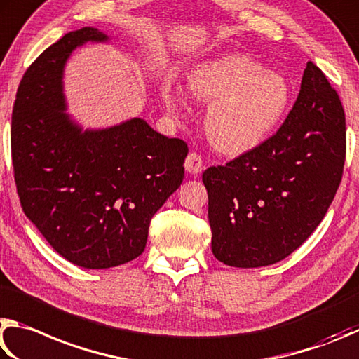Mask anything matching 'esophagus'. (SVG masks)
Wrapping results in <instances>:
<instances>
[{"label":"esophagus","mask_w":359,"mask_h":359,"mask_svg":"<svg viewBox=\"0 0 359 359\" xmlns=\"http://www.w3.org/2000/svg\"><path fill=\"white\" fill-rule=\"evenodd\" d=\"M184 168L189 175H198L203 170V161L197 153H189L184 161Z\"/></svg>","instance_id":"obj_1"}]
</instances>
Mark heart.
<instances>
[{
	"instance_id": "1",
	"label": "heart",
	"mask_w": 359,
	"mask_h": 359,
	"mask_svg": "<svg viewBox=\"0 0 359 359\" xmlns=\"http://www.w3.org/2000/svg\"><path fill=\"white\" fill-rule=\"evenodd\" d=\"M192 97L208 104L205 132L219 153L241 156L259 148L285 121L292 107L290 81L243 53L200 61L187 74ZM162 102L173 115L189 105L186 93L173 81L161 88Z\"/></svg>"
}]
</instances>
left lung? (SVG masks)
Segmentation results:
<instances>
[{
    "label": "left lung",
    "mask_w": 359,
    "mask_h": 359,
    "mask_svg": "<svg viewBox=\"0 0 359 359\" xmlns=\"http://www.w3.org/2000/svg\"><path fill=\"white\" fill-rule=\"evenodd\" d=\"M345 113L325 74L307 62L276 135L202 176L219 262L259 268L284 260L322 222L341 184Z\"/></svg>",
    "instance_id": "obj_1"
}]
</instances>
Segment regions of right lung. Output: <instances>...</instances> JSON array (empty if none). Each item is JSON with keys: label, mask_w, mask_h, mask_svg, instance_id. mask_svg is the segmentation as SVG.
I'll return each mask as SVG.
<instances>
[{"label": "right lung", "mask_w": 359, "mask_h": 359, "mask_svg": "<svg viewBox=\"0 0 359 359\" xmlns=\"http://www.w3.org/2000/svg\"><path fill=\"white\" fill-rule=\"evenodd\" d=\"M111 37L71 31L25 74L12 111V163L25 215L56 252L86 269L137 259L153 217L184 178L187 144L142 118L83 129L67 113L65 67L72 52Z\"/></svg>", "instance_id": "obj_1"}]
</instances>
